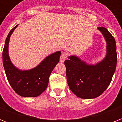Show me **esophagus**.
<instances>
[{"label": "esophagus", "instance_id": "obj_1", "mask_svg": "<svg viewBox=\"0 0 122 122\" xmlns=\"http://www.w3.org/2000/svg\"><path fill=\"white\" fill-rule=\"evenodd\" d=\"M66 53L65 52H62L61 54V56H60V62L61 63H63L65 60L66 59Z\"/></svg>", "mask_w": 122, "mask_h": 122}]
</instances>
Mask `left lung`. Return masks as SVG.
Listing matches in <instances>:
<instances>
[{"label":"left lung","mask_w":122,"mask_h":122,"mask_svg":"<svg viewBox=\"0 0 122 122\" xmlns=\"http://www.w3.org/2000/svg\"><path fill=\"white\" fill-rule=\"evenodd\" d=\"M97 29L107 42V54L102 61L89 65L75 56H69L65 61L69 88L82 99H93L102 94L110 84L116 67L115 39L106 28Z\"/></svg>","instance_id":"obj_1"}]
</instances>
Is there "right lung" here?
Returning <instances> with one entry per match:
<instances>
[{
	"label": "right lung",
	"mask_w": 122,
	"mask_h": 122,
	"mask_svg": "<svg viewBox=\"0 0 122 122\" xmlns=\"http://www.w3.org/2000/svg\"><path fill=\"white\" fill-rule=\"evenodd\" d=\"M18 25L10 30L2 52V61L7 79L15 92L22 97H37L47 88L50 74L59 61L61 51L46 57L38 65L30 70H20L12 64L8 55L11 35Z\"/></svg>",
	"instance_id": "right-lung-1"
}]
</instances>
